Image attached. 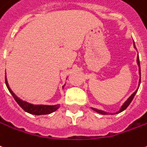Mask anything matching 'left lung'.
Returning <instances> with one entry per match:
<instances>
[{"label":"left lung","mask_w":147,"mask_h":147,"mask_svg":"<svg viewBox=\"0 0 147 147\" xmlns=\"http://www.w3.org/2000/svg\"><path fill=\"white\" fill-rule=\"evenodd\" d=\"M134 49H136V47H135V45H134ZM137 63H138V69H139L138 71H139V76H140V79H139V84H138V88H139V85H140V81H141V69H140V62H139V57H138H138H137ZM138 88H137V90L134 91V93H133V94H132V95H131V96H130V97L128 98V99H127V101H126V102H124L123 104V106H122V107H121V108H120L119 111H118V112H116L115 114H118V113L122 112V111H123L125 109H127V107L130 105V103L131 102V101L133 100V98H134L135 94L137 93ZM91 109L94 110V111H95L96 112L99 113V114H102V115H107V114H109V113H107V112H105V111H100V110L95 109V108H91ZM110 114H111V115H113V114H111V113H110Z\"/></svg>","instance_id":"8db88e82"}]
</instances>
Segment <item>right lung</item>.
Returning a JSON list of instances; mask_svg holds the SVG:
<instances>
[{
  "mask_svg": "<svg viewBox=\"0 0 147 147\" xmlns=\"http://www.w3.org/2000/svg\"><path fill=\"white\" fill-rule=\"evenodd\" d=\"M5 84L7 86V88L9 89V92L12 94L13 97L14 99L16 100V102L19 104L20 107L25 111L26 112L32 114V115H48V114H51V113L54 112L55 111L58 109L59 107V104L57 105H34V104H31L28 102H25L21 100L20 98H18L13 91L11 90V88H9L8 81H7V78L5 76ZM64 85L63 86V88Z\"/></svg>",
  "mask_w": 147,
  "mask_h": 147,
  "instance_id": "obj_1",
  "label": "right lung"
}]
</instances>
